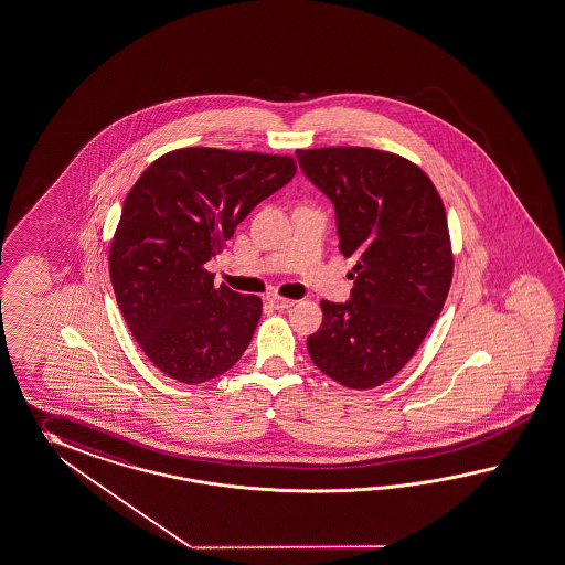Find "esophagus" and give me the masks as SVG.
Here are the masks:
<instances>
[{"mask_svg": "<svg viewBox=\"0 0 565 565\" xmlns=\"http://www.w3.org/2000/svg\"><path fill=\"white\" fill-rule=\"evenodd\" d=\"M269 303H271L274 308H277V310H286V308H291L296 302L289 300V298H281V296H271Z\"/></svg>", "mask_w": 565, "mask_h": 565, "instance_id": "1", "label": "esophagus"}]
</instances>
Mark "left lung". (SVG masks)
<instances>
[{"instance_id": "obj_1", "label": "left lung", "mask_w": 565, "mask_h": 565, "mask_svg": "<svg viewBox=\"0 0 565 565\" xmlns=\"http://www.w3.org/2000/svg\"><path fill=\"white\" fill-rule=\"evenodd\" d=\"M306 178L337 210L339 250L358 257L347 303L322 300L308 337L318 370L372 390L411 361L443 310L454 277L447 214L427 173L367 147L298 149Z\"/></svg>"}]
</instances>
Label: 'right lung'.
I'll return each instance as SVG.
<instances>
[{
  "label": "right lung",
  "mask_w": 565,
  "mask_h": 565,
  "mask_svg": "<svg viewBox=\"0 0 565 565\" xmlns=\"http://www.w3.org/2000/svg\"><path fill=\"white\" fill-rule=\"evenodd\" d=\"M294 173L289 154L188 147L154 159L126 195L111 286L132 337L169 377L202 384L245 353L262 298L216 286L206 263Z\"/></svg>",
  "instance_id": "obj_1"
}]
</instances>
